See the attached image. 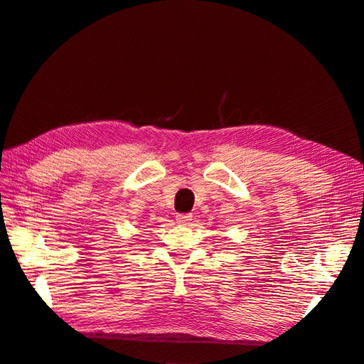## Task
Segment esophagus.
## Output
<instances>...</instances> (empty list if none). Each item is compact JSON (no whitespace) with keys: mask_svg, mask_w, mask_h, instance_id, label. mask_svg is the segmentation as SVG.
Instances as JSON below:
<instances>
[{"mask_svg":"<svg viewBox=\"0 0 364 364\" xmlns=\"http://www.w3.org/2000/svg\"><path fill=\"white\" fill-rule=\"evenodd\" d=\"M191 214H178L176 215V220H178V222L181 223V225H186L191 220Z\"/></svg>","mask_w":364,"mask_h":364,"instance_id":"34e87169","label":"esophagus"}]
</instances>
